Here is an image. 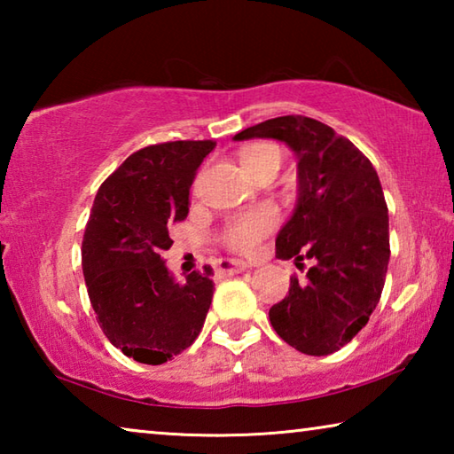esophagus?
Returning <instances> with one entry per match:
<instances>
[{"label": "esophagus", "mask_w": 454, "mask_h": 454, "mask_svg": "<svg viewBox=\"0 0 454 454\" xmlns=\"http://www.w3.org/2000/svg\"><path fill=\"white\" fill-rule=\"evenodd\" d=\"M244 270H246V262H242V260H222L218 266V272L222 276H234Z\"/></svg>", "instance_id": "esophagus-1"}]
</instances>
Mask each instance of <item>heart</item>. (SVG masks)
Instances as JSON below:
<instances>
[{
    "mask_svg": "<svg viewBox=\"0 0 454 454\" xmlns=\"http://www.w3.org/2000/svg\"><path fill=\"white\" fill-rule=\"evenodd\" d=\"M282 162V153L276 145H252L242 153V164L246 170H256L260 166L278 164ZM278 224V212L272 206H260L250 212L238 214L232 220L226 222L222 228V240L236 252H250L262 240L266 234H270Z\"/></svg>",
    "mask_w": 454,
    "mask_h": 454,
    "instance_id": "1",
    "label": "heart"
}]
</instances>
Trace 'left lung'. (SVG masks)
<instances>
[{"mask_svg": "<svg viewBox=\"0 0 454 454\" xmlns=\"http://www.w3.org/2000/svg\"><path fill=\"white\" fill-rule=\"evenodd\" d=\"M272 137L298 158V200L276 236V256L309 260L304 278L268 317L292 348L310 356L340 350L380 301L390 258L388 208L363 152L318 120L280 116L242 129L236 142Z\"/></svg>", "mask_w": 454, "mask_h": 454, "instance_id": "1", "label": "left lung"}]
</instances>
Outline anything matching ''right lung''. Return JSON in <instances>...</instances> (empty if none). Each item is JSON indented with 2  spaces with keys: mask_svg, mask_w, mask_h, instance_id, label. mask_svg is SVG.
<instances>
[{
  "mask_svg": "<svg viewBox=\"0 0 454 454\" xmlns=\"http://www.w3.org/2000/svg\"><path fill=\"white\" fill-rule=\"evenodd\" d=\"M212 140L148 145L99 186L82 242L96 318L114 347L142 364H164L196 340L212 304V268L176 282L164 262L172 224L188 216L196 170Z\"/></svg>",
  "mask_w": 454,
  "mask_h": 454,
  "instance_id": "1",
  "label": "right lung"
}]
</instances>
